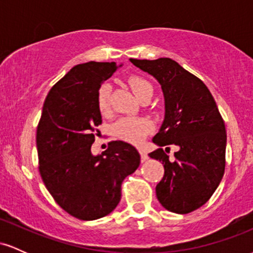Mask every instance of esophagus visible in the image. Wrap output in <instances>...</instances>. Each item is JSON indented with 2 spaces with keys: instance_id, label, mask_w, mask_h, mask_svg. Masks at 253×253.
<instances>
[{
  "instance_id": "obj_1",
  "label": "esophagus",
  "mask_w": 253,
  "mask_h": 253,
  "mask_svg": "<svg viewBox=\"0 0 253 253\" xmlns=\"http://www.w3.org/2000/svg\"><path fill=\"white\" fill-rule=\"evenodd\" d=\"M139 153H140V159H141V162H146L147 159H149V156H147V153H146V151L145 150H139Z\"/></svg>"
}]
</instances>
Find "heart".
I'll use <instances>...</instances> for the list:
<instances>
[{"label": "heart", "mask_w": 253, "mask_h": 253, "mask_svg": "<svg viewBox=\"0 0 253 253\" xmlns=\"http://www.w3.org/2000/svg\"><path fill=\"white\" fill-rule=\"evenodd\" d=\"M128 84L139 100L145 95L152 94V85L143 77L130 76L128 78ZM110 92H112V86L109 83H103L97 90V107L102 114L108 113L110 108ZM151 129L152 125L147 119L144 118H121L113 126L115 136L130 144H140L145 136L151 132Z\"/></svg>", "instance_id": "1"}]
</instances>
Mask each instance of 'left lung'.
Masks as SVG:
<instances>
[{"label":"left lung","mask_w":253,"mask_h":253,"mask_svg":"<svg viewBox=\"0 0 253 253\" xmlns=\"http://www.w3.org/2000/svg\"><path fill=\"white\" fill-rule=\"evenodd\" d=\"M129 60L152 75L164 94V123L152 139L161 149L149 155L164 165L157 199L172 213L196 211L211 199L225 172L227 136L215 100L200 78L170 58ZM170 144L179 149L173 161L161 149L168 146L169 152Z\"/></svg>","instance_id":"1"}]
</instances>
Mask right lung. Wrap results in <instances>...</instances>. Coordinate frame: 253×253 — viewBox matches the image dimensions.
<instances>
[{
  "mask_svg": "<svg viewBox=\"0 0 253 253\" xmlns=\"http://www.w3.org/2000/svg\"><path fill=\"white\" fill-rule=\"evenodd\" d=\"M117 69L114 62L74 66L51 88L37 127L43 184L66 213L80 220L112 213L120 202L123 181L140 164L138 151L125 141H110L101 155L91 153L102 124L97 90Z\"/></svg>",
  "mask_w": 253,
  "mask_h": 253,
  "instance_id": "obj_1",
  "label": "right lung"
}]
</instances>
